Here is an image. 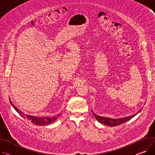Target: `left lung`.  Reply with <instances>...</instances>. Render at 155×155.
Masks as SVG:
<instances>
[{
  "label": "left lung",
  "instance_id": "8db88e82",
  "mask_svg": "<svg viewBox=\"0 0 155 155\" xmlns=\"http://www.w3.org/2000/svg\"><path fill=\"white\" fill-rule=\"evenodd\" d=\"M141 110H139L137 113H135V114H134L131 116H129V117H124V118H118V119H116V118L114 119V118H108V117H101V116L96 115L95 113H94V112L92 110H91V111L93 113V115H94L95 118L99 122L103 123V124H104L105 125L109 126V127H115V126L123 124V123H124L128 121V120H131L132 118L135 117L138 114V113H139Z\"/></svg>",
  "mask_w": 155,
  "mask_h": 155
}]
</instances>
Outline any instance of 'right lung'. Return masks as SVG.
<instances>
[{
	"label": "right lung",
	"mask_w": 155,
	"mask_h": 155,
	"mask_svg": "<svg viewBox=\"0 0 155 155\" xmlns=\"http://www.w3.org/2000/svg\"><path fill=\"white\" fill-rule=\"evenodd\" d=\"M9 100H10V103L11 104L13 108L17 111V113H18V114L20 116H22L25 119L27 118V120H30L31 122L33 123L35 125L44 126V125H49V124H50V123L54 122L58 117V116H54L52 117H35V116H32V115L25 114L24 113H23L22 111L19 110L17 108H16L13 105V104L12 103V101H11V100H10V98H9Z\"/></svg>",
	"instance_id": "1"
}]
</instances>
